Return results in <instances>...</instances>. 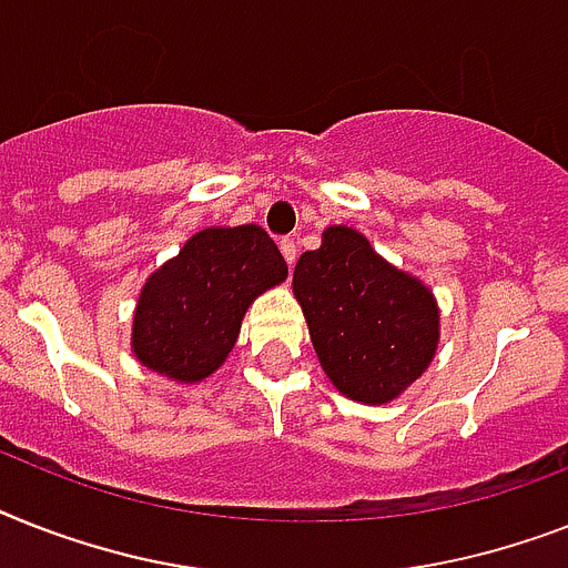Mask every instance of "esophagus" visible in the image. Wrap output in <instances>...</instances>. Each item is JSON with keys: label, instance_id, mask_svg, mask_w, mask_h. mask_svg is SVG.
I'll list each match as a JSON object with an SVG mask.
<instances>
[{"label": "esophagus", "instance_id": "obj_1", "mask_svg": "<svg viewBox=\"0 0 568 568\" xmlns=\"http://www.w3.org/2000/svg\"><path fill=\"white\" fill-rule=\"evenodd\" d=\"M280 251H283L285 262H288V268H292L294 260H297V244H294V239H280Z\"/></svg>", "mask_w": 568, "mask_h": 568}]
</instances>
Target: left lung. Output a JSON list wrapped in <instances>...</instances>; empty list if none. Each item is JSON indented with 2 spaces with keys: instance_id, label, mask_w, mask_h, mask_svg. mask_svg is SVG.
I'll use <instances>...</instances> for the list:
<instances>
[{
  "instance_id": "left-lung-1",
  "label": "left lung",
  "mask_w": 568,
  "mask_h": 568,
  "mask_svg": "<svg viewBox=\"0 0 568 568\" xmlns=\"http://www.w3.org/2000/svg\"><path fill=\"white\" fill-rule=\"evenodd\" d=\"M292 285L321 367L356 403H388L435 356L432 292L388 265L356 230H326L324 244L297 260Z\"/></svg>"
}]
</instances>
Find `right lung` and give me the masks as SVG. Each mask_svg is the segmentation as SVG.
<instances>
[{"instance_id": "obj_1", "label": "right lung", "mask_w": 568, "mask_h": 568, "mask_svg": "<svg viewBox=\"0 0 568 568\" xmlns=\"http://www.w3.org/2000/svg\"><path fill=\"white\" fill-rule=\"evenodd\" d=\"M285 274L283 253L256 224L201 230L149 276L133 315V353L169 379H206L236 344L253 297Z\"/></svg>"}]
</instances>
